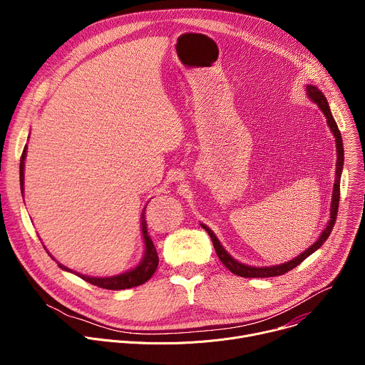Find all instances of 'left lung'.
<instances>
[{
    "label": "left lung",
    "instance_id": "obj_1",
    "mask_svg": "<svg viewBox=\"0 0 365 365\" xmlns=\"http://www.w3.org/2000/svg\"><path fill=\"white\" fill-rule=\"evenodd\" d=\"M306 93L307 96L310 98V101H314L317 106L321 108V111L324 113V115L327 117V123H328V127L331 128L334 137H335V143H336V172H335V183H334V192H332V203H331V220L327 224V228L322 231L321 237L318 238L317 242L312 244L307 250H304L300 255L294 257L293 259H290V262L287 263H283V264H279V266H272V267H252V266H247V264H242L240 262H237L235 258H232L230 255V252H227V250L221 245L220 240L217 238V235L207 228L206 225L200 224L202 228L210 234L212 242H214V248L217 251V255L218 258L221 259V263L234 274L237 276H241V277H274V276H282L287 272H290L292 269H294L296 266H299L304 258H307L312 252H315L318 248H321V245L328 240L329 234L332 232V228L335 225V221H336V214H338V205H339V183H341V173H342V166H344V145H342V137H341V133L338 130V125L331 114V110H329V103L325 98V95L322 93V91H319L315 85H307L306 86Z\"/></svg>",
    "mask_w": 365,
    "mask_h": 365
}]
</instances>
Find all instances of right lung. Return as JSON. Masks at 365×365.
<instances>
[{
	"label": "right lung",
	"instance_id": "1",
	"mask_svg": "<svg viewBox=\"0 0 365 365\" xmlns=\"http://www.w3.org/2000/svg\"><path fill=\"white\" fill-rule=\"evenodd\" d=\"M26 153H27V147H24L23 154H21V159H20V186H21V193L24 192V160H26ZM144 211H145V207H144L143 214H141V232H143V238H144L145 251H144V257L141 258V262L138 263L137 267H134L130 272H125L123 274H118V276H111V277H89V276H85V274L75 273L71 269H68L63 264L56 262L58 266L62 270L75 273L76 276H79L81 279H83L85 282L93 284V286H98V287H102V289H108V290H123V289H130V287H135V286H140V284L145 283L154 274L155 269H158V266H159V255H158V251H155V247H154V244H153V241H151V238H150V235L147 232V222H145V212ZM48 255L53 258V255H51V254H48Z\"/></svg>",
	"mask_w": 365,
	"mask_h": 365
}]
</instances>
